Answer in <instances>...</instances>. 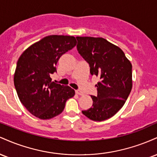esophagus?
Wrapping results in <instances>:
<instances>
[{
  "label": "esophagus",
  "mask_w": 157,
  "mask_h": 157,
  "mask_svg": "<svg viewBox=\"0 0 157 157\" xmlns=\"http://www.w3.org/2000/svg\"><path fill=\"white\" fill-rule=\"evenodd\" d=\"M75 92H76L77 94H78V95H84V93L82 92V91H80V90H76V91H75Z\"/></svg>",
  "instance_id": "esophagus-1"
}]
</instances>
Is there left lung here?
I'll list each match as a JSON object with an SVG mask.
<instances>
[{"mask_svg":"<svg viewBox=\"0 0 157 157\" xmlns=\"http://www.w3.org/2000/svg\"><path fill=\"white\" fill-rule=\"evenodd\" d=\"M79 54L89 64L90 73L100 77L92 107L82 111L94 121H103L120 111L132 89V65L122 50L102 37H77Z\"/></svg>","mask_w":157,"mask_h":157,"instance_id":"8db88e82","label":"left lung"}]
</instances>
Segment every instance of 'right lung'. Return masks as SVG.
<instances>
[{"label":"right lung","instance_id":"1","mask_svg":"<svg viewBox=\"0 0 157 157\" xmlns=\"http://www.w3.org/2000/svg\"><path fill=\"white\" fill-rule=\"evenodd\" d=\"M73 36L49 35L32 44L19 57L14 84L20 101L34 116L41 120L55 117L63 111L75 90L52 82L60 57L76 46Z\"/></svg>","mask_w":157,"mask_h":157}]
</instances>
